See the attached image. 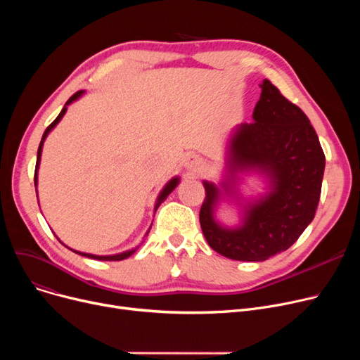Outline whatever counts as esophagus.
<instances>
[{
  "label": "esophagus",
  "instance_id": "esophagus-1",
  "mask_svg": "<svg viewBox=\"0 0 360 360\" xmlns=\"http://www.w3.org/2000/svg\"><path fill=\"white\" fill-rule=\"evenodd\" d=\"M185 166H186L188 169H191V170H197V169H200V167L202 166V162H201L197 156H190V158L186 159Z\"/></svg>",
  "mask_w": 360,
  "mask_h": 360
}]
</instances>
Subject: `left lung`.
<instances>
[{
	"mask_svg": "<svg viewBox=\"0 0 360 360\" xmlns=\"http://www.w3.org/2000/svg\"><path fill=\"white\" fill-rule=\"evenodd\" d=\"M252 120L232 129L220 182L202 181L200 224L220 255L258 262L290 248L314 220L326 156L308 117L269 80L261 83ZM250 176L262 179L264 191L247 198L240 186ZM224 200L240 207L235 226L215 217Z\"/></svg>",
	"mask_w": 360,
	"mask_h": 360,
	"instance_id": "1",
	"label": "left lung"
}]
</instances>
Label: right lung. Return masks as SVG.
Returning <instances> with one entry per match:
<instances>
[{"label":"right lung","instance_id":"obj_1","mask_svg":"<svg viewBox=\"0 0 360 360\" xmlns=\"http://www.w3.org/2000/svg\"><path fill=\"white\" fill-rule=\"evenodd\" d=\"M86 93V90H79L77 93L75 94H72V96L67 101V103L64 105V108H63V110L60 112V115L55 118V121L45 129V132H44V136H42V140H41V144H39V148H37V159H36V167H34V188H36V193H37V170H39V165H41V158H42V148H44V143H45V140H46V137H48V134L49 132L56 127V124H58L61 120H63V117L65 115V112H67V108H68V105H71L72 102H75V101H79L83 94ZM179 181H181V178L179 176H174L172 179L170 181H167L166 182V185L162 188V191L159 193V195H158V198H156V202H155V213H156V210L159 209V205L169 197V194L172 193L175 188L179 185ZM39 202V201H37ZM150 228H151V224H150ZM150 228H148V231L146 232V235L144 236H147L148 235V232H150ZM58 238V236H56ZM58 240H60V238H58ZM61 242V240H60ZM64 247H67V245L64 243V242H61ZM140 247V245H139ZM139 247H136V248H132V250H127V251H122V252H120V254H112V255H96V254H87V252H80V251H75V250H72V248H70V247H67L70 251H72V252H75V254H79V255H83V257H87V258H93V259H99V261H121V259H125V258H128V257H131L132 254H134L137 250H139Z\"/></svg>","mask_w":360,"mask_h":360}]
</instances>
